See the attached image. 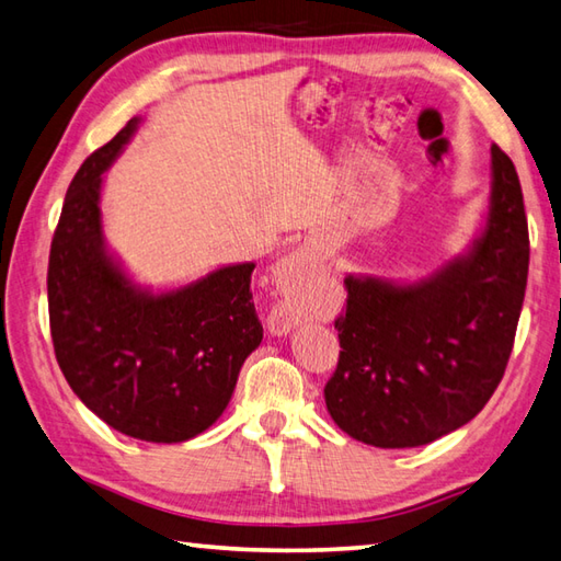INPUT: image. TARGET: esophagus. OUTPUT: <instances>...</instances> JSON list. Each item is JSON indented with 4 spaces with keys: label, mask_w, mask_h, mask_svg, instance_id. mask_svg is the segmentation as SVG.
<instances>
[{
    "label": "esophagus",
    "mask_w": 561,
    "mask_h": 561,
    "mask_svg": "<svg viewBox=\"0 0 561 561\" xmlns=\"http://www.w3.org/2000/svg\"><path fill=\"white\" fill-rule=\"evenodd\" d=\"M305 271H307V256L302 254V251H293V254L280 259V264H278V276H285L288 280L302 278ZM300 322H302V314L295 305L278 302L271 310L268 329L273 331V334H288V331L295 329Z\"/></svg>",
    "instance_id": "34e87169"
}]
</instances>
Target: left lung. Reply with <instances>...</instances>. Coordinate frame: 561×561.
Segmentation results:
<instances>
[{
	"mask_svg": "<svg viewBox=\"0 0 561 561\" xmlns=\"http://www.w3.org/2000/svg\"><path fill=\"white\" fill-rule=\"evenodd\" d=\"M528 261L520 181L494 145L489 210L462 254L419 280L346 276L324 387L334 424L375 448H416L472 421L504 377Z\"/></svg>",
	"mask_w": 561,
	"mask_h": 561,
	"instance_id": "obj_1",
	"label": "left lung"
}]
</instances>
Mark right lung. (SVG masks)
Segmentation results:
<instances>
[{
  "label": "right lung",
  "mask_w": 561,
  "mask_h": 561,
  "mask_svg": "<svg viewBox=\"0 0 561 561\" xmlns=\"http://www.w3.org/2000/svg\"><path fill=\"white\" fill-rule=\"evenodd\" d=\"M137 125L89 154L67 188L50 244V334L65 380L101 421L147 443H184L222 416L264 339L251 302L256 264L164 290L130 276L106 244L101 188Z\"/></svg>",
  "instance_id": "obj_1"
}]
</instances>
